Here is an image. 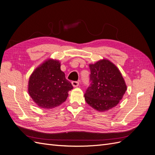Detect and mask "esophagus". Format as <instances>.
<instances>
[{"label":"esophagus","mask_w":155,"mask_h":155,"mask_svg":"<svg viewBox=\"0 0 155 155\" xmlns=\"http://www.w3.org/2000/svg\"><path fill=\"white\" fill-rule=\"evenodd\" d=\"M72 85L73 87H77L79 85V82L77 81H73L72 82Z\"/></svg>","instance_id":"34e87169"}]
</instances>
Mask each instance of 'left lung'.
Instances as JSON below:
<instances>
[{
    "instance_id": "8db88e82",
    "label": "left lung",
    "mask_w": 155,
    "mask_h": 155,
    "mask_svg": "<svg viewBox=\"0 0 155 155\" xmlns=\"http://www.w3.org/2000/svg\"><path fill=\"white\" fill-rule=\"evenodd\" d=\"M89 67L91 83L84 94L87 104L100 112L117 106L127 90L120 71L106 59L90 64Z\"/></svg>"
}]
</instances>
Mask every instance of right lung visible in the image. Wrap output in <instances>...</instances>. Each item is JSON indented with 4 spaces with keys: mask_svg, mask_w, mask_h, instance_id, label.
<instances>
[{
    "mask_svg": "<svg viewBox=\"0 0 155 155\" xmlns=\"http://www.w3.org/2000/svg\"><path fill=\"white\" fill-rule=\"evenodd\" d=\"M57 59H48L35 69L29 79L28 93L39 107L53 109L65 101L73 87L65 78Z\"/></svg>",
    "mask_w": 155,
    "mask_h": 155,
    "instance_id": "1",
    "label": "right lung"
}]
</instances>
